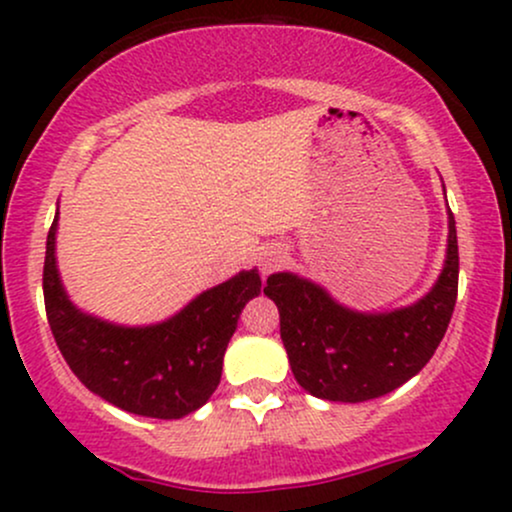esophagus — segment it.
I'll use <instances>...</instances> for the list:
<instances>
[{"mask_svg":"<svg viewBox=\"0 0 512 512\" xmlns=\"http://www.w3.org/2000/svg\"><path fill=\"white\" fill-rule=\"evenodd\" d=\"M284 262H286V252H284V248H279V245H267V248L260 252L262 274L276 272V269H279Z\"/></svg>","mask_w":512,"mask_h":512,"instance_id":"obj_1","label":"esophagus"}]
</instances>
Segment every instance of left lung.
Instances as JSON below:
<instances>
[{
    "label": "left lung",
    "instance_id": "1",
    "mask_svg": "<svg viewBox=\"0 0 512 512\" xmlns=\"http://www.w3.org/2000/svg\"><path fill=\"white\" fill-rule=\"evenodd\" d=\"M448 257L436 286L409 308L354 313L313 281L281 272L264 286L279 308L281 342L298 385L330 402H366L397 390L436 354L457 301L455 216L448 214Z\"/></svg>",
    "mask_w": 512,
    "mask_h": 512
}]
</instances>
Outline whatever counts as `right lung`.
Segmentation results:
<instances>
[{
	"label": "right lung",
	"instance_id": "1",
	"mask_svg": "<svg viewBox=\"0 0 512 512\" xmlns=\"http://www.w3.org/2000/svg\"><path fill=\"white\" fill-rule=\"evenodd\" d=\"M57 216L43 267L45 313L64 361L105 402L151 419H180L202 407L221 380L223 354L245 303L260 293L257 269L240 272L161 325L120 327L76 310L55 264Z\"/></svg>",
	"mask_w": 512,
	"mask_h": 512
}]
</instances>
